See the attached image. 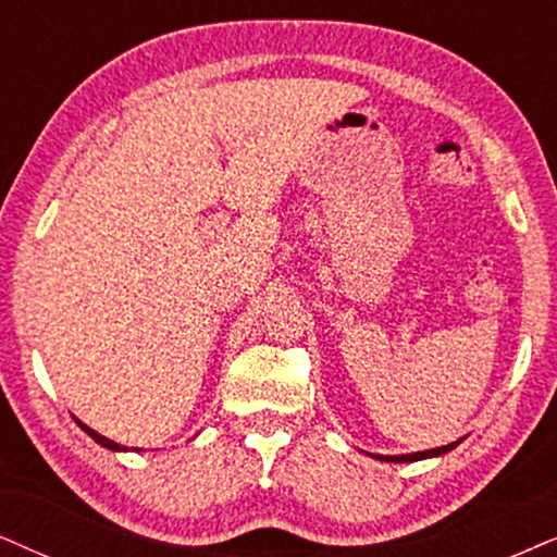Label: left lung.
I'll list each match as a JSON object with an SVG mask.
<instances>
[{"label":"left lung","instance_id":"obj_1","mask_svg":"<svg viewBox=\"0 0 557 557\" xmlns=\"http://www.w3.org/2000/svg\"><path fill=\"white\" fill-rule=\"evenodd\" d=\"M457 447V442L453 445H445V447H436V449H424V453H413V455H396V457H380V460L385 462H413V460H424V457H434V455H445L449 449Z\"/></svg>","mask_w":557,"mask_h":557}]
</instances>
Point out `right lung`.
Wrapping results in <instances>:
<instances>
[{"label":"right lung","instance_id":"obj_1","mask_svg":"<svg viewBox=\"0 0 557 557\" xmlns=\"http://www.w3.org/2000/svg\"><path fill=\"white\" fill-rule=\"evenodd\" d=\"M76 424H79V426L84 429V432H87V434L91 436V440H95V442H97V445H102V447H108V449H121V445H115V442H112V440H108V436L97 434V432H95V429L84 426V424H82V421H76Z\"/></svg>","mask_w":557,"mask_h":557}]
</instances>
